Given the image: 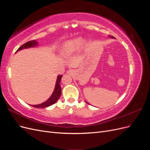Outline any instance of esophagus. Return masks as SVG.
<instances>
[{"label":"esophagus","mask_w":150,"mask_h":150,"mask_svg":"<svg viewBox=\"0 0 150 150\" xmlns=\"http://www.w3.org/2000/svg\"><path fill=\"white\" fill-rule=\"evenodd\" d=\"M74 70H73V69H69V70H68V71H67V73L68 74H69V75L73 74H74Z\"/></svg>","instance_id":"obj_1"}]
</instances>
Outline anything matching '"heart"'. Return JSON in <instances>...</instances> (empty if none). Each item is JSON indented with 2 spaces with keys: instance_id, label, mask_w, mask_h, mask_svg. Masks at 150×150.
Returning a JSON list of instances; mask_svg holds the SVG:
<instances>
[{
  "instance_id": "obj_1",
  "label": "heart",
  "mask_w": 150,
  "mask_h": 150,
  "mask_svg": "<svg viewBox=\"0 0 150 150\" xmlns=\"http://www.w3.org/2000/svg\"><path fill=\"white\" fill-rule=\"evenodd\" d=\"M83 39L78 38L65 42L61 48V52L64 55H68L79 49L83 44Z\"/></svg>"
}]
</instances>
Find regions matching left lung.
Returning a JSON list of instances; mask_svg holds the SVG:
<instances>
[{
	"label": "left lung",
	"instance_id": "obj_1",
	"mask_svg": "<svg viewBox=\"0 0 150 150\" xmlns=\"http://www.w3.org/2000/svg\"><path fill=\"white\" fill-rule=\"evenodd\" d=\"M110 37H111V38H114V37H113V36H112V35H111V36H110Z\"/></svg>",
	"mask_w": 150,
	"mask_h": 150
}]
</instances>
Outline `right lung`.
I'll return each mask as SVG.
<instances>
[{"label": "right lung", "instance_id": "1", "mask_svg": "<svg viewBox=\"0 0 150 150\" xmlns=\"http://www.w3.org/2000/svg\"><path fill=\"white\" fill-rule=\"evenodd\" d=\"M37 44H38V42H36L35 40H30V41H28V42H25V44H22V46L17 50V51H19V50H21V49H23L34 47V46H36ZM62 76V75L58 76L56 86H55V89H54V91L53 92V94H52V96L49 98L48 100H47L46 102H44L42 104H38V105H33L32 106L35 107V108H46L49 106H51L54 103H56L57 102V101L58 100V99L59 98L61 94V88L60 83H61Z\"/></svg>", "mask_w": 150, "mask_h": 150}]
</instances>
